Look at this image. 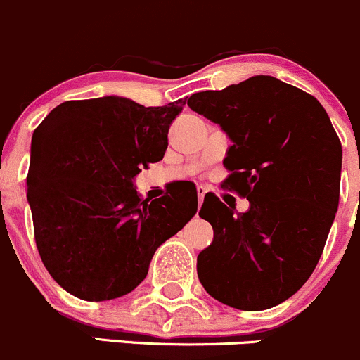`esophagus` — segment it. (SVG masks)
<instances>
[{"label":"esophagus","instance_id":"1","mask_svg":"<svg viewBox=\"0 0 360 360\" xmlns=\"http://www.w3.org/2000/svg\"><path fill=\"white\" fill-rule=\"evenodd\" d=\"M207 188L202 187V185H199L198 187V199H199V205H202V201H205V195H206Z\"/></svg>","mask_w":360,"mask_h":360}]
</instances>
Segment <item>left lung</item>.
Listing matches in <instances>:
<instances>
[{
	"label": "left lung",
	"mask_w": 360,
	"mask_h": 360,
	"mask_svg": "<svg viewBox=\"0 0 360 360\" xmlns=\"http://www.w3.org/2000/svg\"><path fill=\"white\" fill-rule=\"evenodd\" d=\"M187 105L231 136L225 184L250 201L234 213L217 195L205 198L199 217L214 237L198 257L199 281L234 309L279 305L312 276L335 220L338 135L316 97L272 76L199 91Z\"/></svg>",
	"instance_id": "8db88e82"
}]
</instances>
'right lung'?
I'll return each instance as SVG.
<instances>
[{"label": "right lung", "mask_w": 360, "mask_h": 360, "mask_svg": "<svg viewBox=\"0 0 360 360\" xmlns=\"http://www.w3.org/2000/svg\"><path fill=\"white\" fill-rule=\"evenodd\" d=\"M185 100L143 107L123 97L69 100L32 133L27 201L50 276L76 298L133 291L155 250L198 211V195L140 199L133 179L161 161Z\"/></svg>", "instance_id": "obj_1"}]
</instances>
